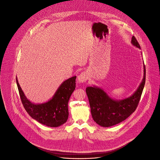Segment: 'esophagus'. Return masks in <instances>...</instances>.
Returning <instances> with one entry per match:
<instances>
[{
	"label": "esophagus",
	"mask_w": 160,
	"mask_h": 160,
	"mask_svg": "<svg viewBox=\"0 0 160 160\" xmlns=\"http://www.w3.org/2000/svg\"><path fill=\"white\" fill-rule=\"evenodd\" d=\"M88 79V74L87 72H83L81 74H80L78 77L77 80L78 83H83L87 81Z\"/></svg>",
	"instance_id": "34e87169"
}]
</instances>
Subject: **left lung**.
<instances>
[{"label":"left lung","instance_id":"obj_1","mask_svg":"<svg viewBox=\"0 0 160 160\" xmlns=\"http://www.w3.org/2000/svg\"><path fill=\"white\" fill-rule=\"evenodd\" d=\"M132 44L141 49L140 45L134 36ZM146 82V69L144 64V78L139 87L129 98L115 100L111 98L104 91L97 87H88L86 93L88 96L90 111L94 122L103 127L117 125L125 119L135 111L139 102Z\"/></svg>","mask_w":160,"mask_h":160}]
</instances>
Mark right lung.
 <instances>
[{
    "label": "right lung",
    "mask_w": 160,
    "mask_h": 160,
    "mask_svg": "<svg viewBox=\"0 0 160 160\" xmlns=\"http://www.w3.org/2000/svg\"><path fill=\"white\" fill-rule=\"evenodd\" d=\"M76 78L73 77L65 81L59 87L51 99L42 104H34L25 96L18 82L20 98L29 115L39 123L51 127H57L66 122L69 112L68 104L71 95L75 89Z\"/></svg>",
    "instance_id": "obj_1"
}]
</instances>
